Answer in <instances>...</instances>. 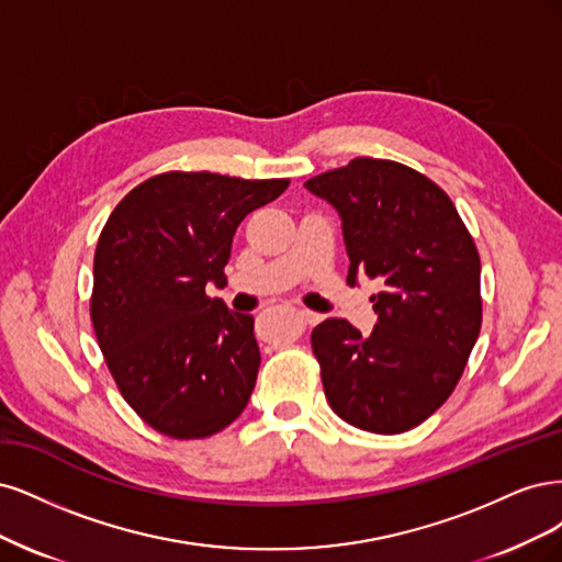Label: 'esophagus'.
<instances>
[{
    "mask_svg": "<svg viewBox=\"0 0 562 562\" xmlns=\"http://www.w3.org/2000/svg\"><path fill=\"white\" fill-rule=\"evenodd\" d=\"M299 315H301V319H303L305 324H317V322H322V315L315 313V311H307V307H299Z\"/></svg>",
    "mask_w": 562,
    "mask_h": 562,
    "instance_id": "1",
    "label": "esophagus"
}]
</instances>
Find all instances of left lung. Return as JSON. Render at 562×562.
<instances>
[{
	"label": "left lung",
	"instance_id": "left-lung-1",
	"mask_svg": "<svg viewBox=\"0 0 562 562\" xmlns=\"http://www.w3.org/2000/svg\"><path fill=\"white\" fill-rule=\"evenodd\" d=\"M340 216L348 282L380 280L371 336L348 319L313 329L338 418L373 434L425 423L456 390L481 331V259L450 198L402 162L355 158L307 179Z\"/></svg>",
	"mask_w": 562,
	"mask_h": 562
}]
</instances>
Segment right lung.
Here are the masks:
<instances>
[{"label":"right lung","instance_id":"obj_1","mask_svg":"<svg viewBox=\"0 0 562 562\" xmlns=\"http://www.w3.org/2000/svg\"><path fill=\"white\" fill-rule=\"evenodd\" d=\"M289 179L166 172L106 220L93 261L100 350L123 400L172 439H203L245 411L261 364L255 317L205 294L224 284L233 235Z\"/></svg>","mask_w":562,"mask_h":562}]
</instances>
